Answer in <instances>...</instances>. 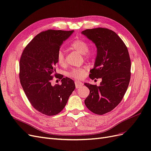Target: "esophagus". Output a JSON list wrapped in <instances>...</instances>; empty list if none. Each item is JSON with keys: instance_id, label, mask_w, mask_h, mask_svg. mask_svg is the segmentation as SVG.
<instances>
[{"instance_id": "obj_1", "label": "esophagus", "mask_w": 151, "mask_h": 151, "mask_svg": "<svg viewBox=\"0 0 151 151\" xmlns=\"http://www.w3.org/2000/svg\"><path fill=\"white\" fill-rule=\"evenodd\" d=\"M75 84H76V88L77 89H78L79 88H81V87L83 86V84L82 83H81V82H79V81H76L75 82Z\"/></svg>"}]
</instances>
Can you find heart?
<instances>
[{
	"mask_svg": "<svg viewBox=\"0 0 151 151\" xmlns=\"http://www.w3.org/2000/svg\"><path fill=\"white\" fill-rule=\"evenodd\" d=\"M70 47L72 49L79 52L81 54L83 55L86 58H90L93 55V53L89 50V46L88 42L81 39H77L71 44ZM57 60L59 65H63L65 63V52L63 50H60L58 52L57 55ZM86 68L85 67L73 68L68 73L69 77L75 79H83L86 74Z\"/></svg>",
	"mask_w": 151,
	"mask_h": 151,
	"instance_id": "obj_1",
	"label": "heart"
}]
</instances>
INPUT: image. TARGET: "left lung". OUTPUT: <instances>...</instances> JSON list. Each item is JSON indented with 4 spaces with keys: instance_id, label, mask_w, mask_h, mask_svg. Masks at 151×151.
<instances>
[{
    "instance_id": "8db88e82",
    "label": "left lung",
    "mask_w": 151,
    "mask_h": 151,
    "mask_svg": "<svg viewBox=\"0 0 151 151\" xmlns=\"http://www.w3.org/2000/svg\"><path fill=\"white\" fill-rule=\"evenodd\" d=\"M82 34L97 48L94 66L90 70L89 77L102 79L99 86L84 84L90 91L84 103L91 111L104 115L121 102L127 90L131 75L129 51L122 40L112 30L88 29Z\"/></svg>"
}]
</instances>
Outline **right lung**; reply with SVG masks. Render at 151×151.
<instances>
[{"mask_svg": "<svg viewBox=\"0 0 151 151\" xmlns=\"http://www.w3.org/2000/svg\"><path fill=\"white\" fill-rule=\"evenodd\" d=\"M73 33V30L53 29L41 32L21 55L19 79L22 88L32 106L43 115L53 116L60 113L75 89L74 81L62 76H58L61 84H51L53 74L56 72L58 52Z\"/></svg>", "mask_w": 151, "mask_h": 151, "instance_id": "add662e5", "label": "right lung"}]
</instances>
